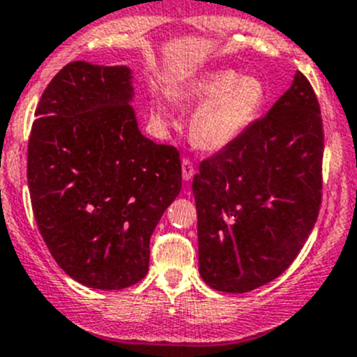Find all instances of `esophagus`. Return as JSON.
Returning <instances> with one entry per match:
<instances>
[{"label":"esophagus","mask_w":357,"mask_h":357,"mask_svg":"<svg viewBox=\"0 0 357 357\" xmlns=\"http://www.w3.org/2000/svg\"><path fill=\"white\" fill-rule=\"evenodd\" d=\"M181 171H183V179H185V181H190V179L194 178V174H195L194 163L190 162L188 158H183V162H181Z\"/></svg>","instance_id":"34e87169"}]
</instances>
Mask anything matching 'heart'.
Wrapping results in <instances>:
<instances>
[{
  "label": "heart",
  "instance_id": "heart-1",
  "mask_svg": "<svg viewBox=\"0 0 357 357\" xmlns=\"http://www.w3.org/2000/svg\"><path fill=\"white\" fill-rule=\"evenodd\" d=\"M176 102L197 105L190 119V137L204 151H222L248 132L262 114L268 89L255 75H241L232 68L199 73L172 89ZM151 116L163 123L169 116L165 98L153 96Z\"/></svg>",
  "mask_w": 357,
  "mask_h": 357
}]
</instances>
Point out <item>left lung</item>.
Segmentation results:
<instances>
[{
    "instance_id": "obj_1",
    "label": "left lung",
    "mask_w": 357,
    "mask_h": 357,
    "mask_svg": "<svg viewBox=\"0 0 357 357\" xmlns=\"http://www.w3.org/2000/svg\"><path fill=\"white\" fill-rule=\"evenodd\" d=\"M322 155L317 96L296 72L264 118L199 165V273L209 287L254 291L294 262L321 209Z\"/></svg>"
}]
</instances>
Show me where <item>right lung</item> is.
I'll list each match as a JSON object with an SVG mask.
<instances>
[{"mask_svg":"<svg viewBox=\"0 0 357 357\" xmlns=\"http://www.w3.org/2000/svg\"><path fill=\"white\" fill-rule=\"evenodd\" d=\"M132 70L72 61L43 91L28 144L36 225L59 268L119 291L149 269V239L181 190L174 146L139 130Z\"/></svg>","mask_w":357,"mask_h":357,"instance_id":"obj_1","label":"right lung"}]
</instances>
